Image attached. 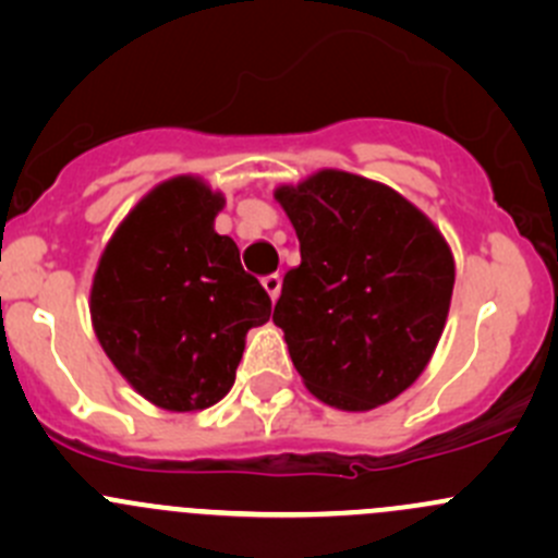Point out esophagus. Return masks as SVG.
I'll list each match as a JSON object with an SVG mask.
<instances>
[{"mask_svg": "<svg viewBox=\"0 0 558 558\" xmlns=\"http://www.w3.org/2000/svg\"><path fill=\"white\" fill-rule=\"evenodd\" d=\"M280 283H283V280H280V275H267V278L262 280V286H264V291H267L269 294V300H278V294H280Z\"/></svg>", "mask_w": 558, "mask_h": 558, "instance_id": "1", "label": "esophagus"}]
</instances>
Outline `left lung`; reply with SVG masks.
I'll use <instances>...</instances> for the list:
<instances>
[{"label":"left lung","mask_w":558,"mask_h":558,"mask_svg":"<svg viewBox=\"0 0 558 558\" xmlns=\"http://www.w3.org/2000/svg\"><path fill=\"white\" fill-rule=\"evenodd\" d=\"M275 199L300 238L272 320L315 399L380 408L418 380L451 307V245L391 185L318 170Z\"/></svg>","instance_id":"8db88e82"}]
</instances>
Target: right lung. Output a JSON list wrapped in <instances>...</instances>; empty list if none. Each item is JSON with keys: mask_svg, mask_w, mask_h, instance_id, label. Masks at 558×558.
Segmentation results:
<instances>
[{"mask_svg": "<svg viewBox=\"0 0 558 558\" xmlns=\"http://www.w3.org/2000/svg\"><path fill=\"white\" fill-rule=\"evenodd\" d=\"M227 205L196 174L150 189L118 223L92 280V326L112 367L150 404L194 413L234 386L245 335L272 302L216 232Z\"/></svg>", "mask_w": 558, "mask_h": 558, "instance_id": "1", "label": "right lung"}]
</instances>
